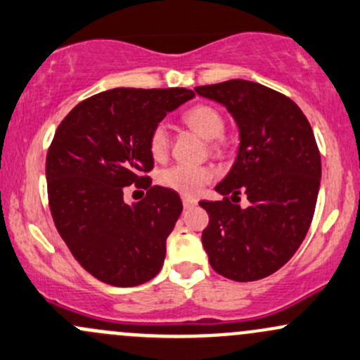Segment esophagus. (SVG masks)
Masks as SVG:
<instances>
[{"mask_svg":"<svg viewBox=\"0 0 360 360\" xmlns=\"http://www.w3.org/2000/svg\"><path fill=\"white\" fill-rule=\"evenodd\" d=\"M181 202H184V207H185V210H188V207H194V206H195L197 200L194 199V197H187V195H184V197H181Z\"/></svg>","mask_w":360,"mask_h":360,"instance_id":"esophagus-1","label":"esophagus"}]
</instances>
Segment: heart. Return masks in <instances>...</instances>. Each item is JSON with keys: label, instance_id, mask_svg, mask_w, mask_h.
Returning <instances> with one entry per match:
<instances>
[{"label": "heart", "instance_id": "heart-1", "mask_svg": "<svg viewBox=\"0 0 360 360\" xmlns=\"http://www.w3.org/2000/svg\"><path fill=\"white\" fill-rule=\"evenodd\" d=\"M184 122L187 123L191 129L202 135L206 141L212 142V148H218L219 139L225 130V120H223L221 113L216 108L210 106V104H195L191 110L184 113ZM169 139L168 130L163 123L156 125L153 132L149 135V153L154 160H161L165 154L168 153ZM212 179L211 169L200 168V166H191V165H172L168 168L161 169L158 175V181L163 185L165 188L175 191L184 195H195L204 185Z\"/></svg>", "mask_w": 360, "mask_h": 360}]
</instances>
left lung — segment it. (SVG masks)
Listing matches in <instances>:
<instances>
[{
	"mask_svg": "<svg viewBox=\"0 0 360 360\" xmlns=\"http://www.w3.org/2000/svg\"><path fill=\"white\" fill-rule=\"evenodd\" d=\"M195 92L221 103L240 135L237 160L216 185L225 199L199 202L210 214L204 250L221 276L261 280L287 264L311 226L321 181L314 134L292 99L257 82L233 79ZM242 191L245 210L233 204Z\"/></svg>",
	"mask_w": 360,
	"mask_h": 360,
	"instance_id": "1",
	"label": "left lung"
}]
</instances>
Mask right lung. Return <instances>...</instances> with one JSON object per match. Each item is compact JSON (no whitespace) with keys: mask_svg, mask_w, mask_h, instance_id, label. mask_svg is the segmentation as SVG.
I'll use <instances>...</instances> for the list:
<instances>
[{"mask_svg":"<svg viewBox=\"0 0 360 360\" xmlns=\"http://www.w3.org/2000/svg\"><path fill=\"white\" fill-rule=\"evenodd\" d=\"M194 96L184 87H117L77 104L56 129L46 158L53 221L79 264L103 283L137 287L163 268L184 206L175 191L150 187L149 135ZM130 184L150 188L141 203L122 199Z\"/></svg>","mask_w":360,"mask_h":360,"instance_id":"right-lung-1","label":"right lung"}]
</instances>
